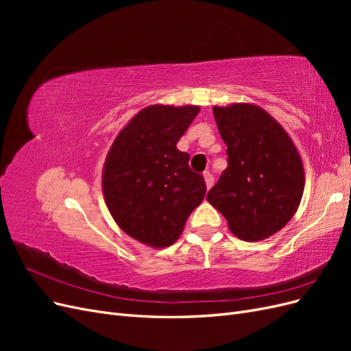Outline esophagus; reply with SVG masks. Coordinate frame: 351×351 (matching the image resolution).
Here are the masks:
<instances>
[{
	"mask_svg": "<svg viewBox=\"0 0 351 351\" xmlns=\"http://www.w3.org/2000/svg\"><path fill=\"white\" fill-rule=\"evenodd\" d=\"M204 178H205V184H206V189L209 190L212 186H214V176H212L210 173H205L204 174Z\"/></svg>",
	"mask_w": 351,
	"mask_h": 351,
	"instance_id": "obj_1",
	"label": "esophagus"
}]
</instances>
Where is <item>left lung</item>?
Instances as JSON below:
<instances>
[{
  "label": "left lung",
  "mask_w": 351,
  "mask_h": 351,
  "mask_svg": "<svg viewBox=\"0 0 351 351\" xmlns=\"http://www.w3.org/2000/svg\"><path fill=\"white\" fill-rule=\"evenodd\" d=\"M228 167L208 192V202L234 236L259 241L275 234L295 214L304 190L299 151L282 125L253 104L214 107Z\"/></svg>",
  "instance_id": "obj_1"
}]
</instances>
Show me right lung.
<instances>
[{
    "mask_svg": "<svg viewBox=\"0 0 351 351\" xmlns=\"http://www.w3.org/2000/svg\"><path fill=\"white\" fill-rule=\"evenodd\" d=\"M200 108L151 105L115 137L102 171V190L119 227L151 247H168L206 193L204 176L177 149Z\"/></svg>",
    "mask_w": 351,
    "mask_h": 351,
    "instance_id": "obj_1",
    "label": "right lung"
}]
</instances>
